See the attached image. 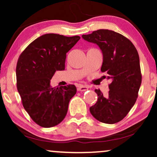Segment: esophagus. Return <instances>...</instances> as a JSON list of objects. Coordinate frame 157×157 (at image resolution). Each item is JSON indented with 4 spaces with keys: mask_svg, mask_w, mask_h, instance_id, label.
<instances>
[{
    "mask_svg": "<svg viewBox=\"0 0 157 157\" xmlns=\"http://www.w3.org/2000/svg\"><path fill=\"white\" fill-rule=\"evenodd\" d=\"M87 89H88V87L86 86H83V85H80L78 87V91H86Z\"/></svg>",
    "mask_w": 157,
    "mask_h": 157,
    "instance_id": "1",
    "label": "esophagus"
}]
</instances>
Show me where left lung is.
Instances as JSON below:
<instances>
[{"label": "left lung", "mask_w": 157, "mask_h": 157, "mask_svg": "<svg viewBox=\"0 0 157 157\" xmlns=\"http://www.w3.org/2000/svg\"><path fill=\"white\" fill-rule=\"evenodd\" d=\"M82 37L99 46L104 59L101 71L111 81L107 94L95 90L98 100L90 112L102 123L116 124L128 114L138 97L141 83L138 51L129 39L113 31L99 29Z\"/></svg>", "instance_id": "left-lung-1"}]
</instances>
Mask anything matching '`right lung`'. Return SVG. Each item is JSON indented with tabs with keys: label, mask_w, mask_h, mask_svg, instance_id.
<instances>
[{
	"label": "right lung",
	"mask_w": 157,
	"mask_h": 157,
	"mask_svg": "<svg viewBox=\"0 0 157 157\" xmlns=\"http://www.w3.org/2000/svg\"><path fill=\"white\" fill-rule=\"evenodd\" d=\"M80 38L78 36L45 34L31 43L18 58L17 89L25 110L42 127L61 123L71 98L76 93V87L72 84L52 87L51 79L56 71L65 69L66 53Z\"/></svg>",
	"instance_id": "obj_1"
}]
</instances>
